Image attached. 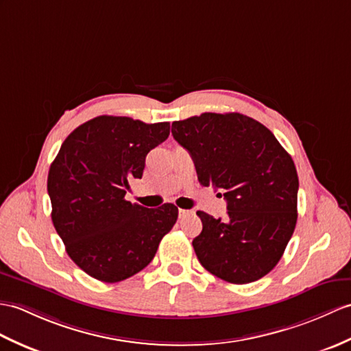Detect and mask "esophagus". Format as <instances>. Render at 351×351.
<instances>
[{
    "mask_svg": "<svg viewBox=\"0 0 351 351\" xmlns=\"http://www.w3.org/2000/svg\"><path fill=\"white\" fill-rule=\"evenodd\" d=\"M191 214V210H186V209H179V217H185Z\"/></svg>",
    "mask_w": 351,
    "mask_h": 351,
    "instance_id": "obj_1",
    "label": "esophagus"
}]
</instances>
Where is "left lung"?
<instances>
[{
	"label": "left lung",
	"instance_id": "obj_1",
	"mask_svg": "<svg viewBox=\"0 0 351 351\" xmlns=\"http://www.w3.org/2000/svg\"><path fill=\"white\" fill-rule=\"evenodd\" d=\"M199 182L227 202V218L197 210L193 247L200 265L227 282L248 284L280 262L296 227L298 172L271 130L242 113H202L172 124Z\"/></svg>",
	"mask_w": 351,
	"mask_h": 351
}]
</instances>
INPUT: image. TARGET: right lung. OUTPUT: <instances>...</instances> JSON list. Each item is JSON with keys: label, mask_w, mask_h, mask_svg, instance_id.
Returning <instances> with one entry per match:
<instances>
[{"label": "right lung", "mask_w": 351, "mask_h": 351, "mask_svg": "<svg viewBox=\"0 0 351 351\" xmlns=\"http://www.w3.org/2000/svg\"><path fill=\"white\" fill-rule=\"evenodd\" d=\"M169 122L97 117L69 134L49 169L52 223L70 258L103 282L151 263L178 218L173 203L149 209L125 200L148 152L169 137Z\"/></svg>", "instance_id": "obj_1"}]
</instances>
